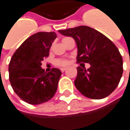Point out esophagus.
I'll return each mask as SVG.
<instances>
[{"label": "esophagus", "instance_id": "34e87169", "mask_svg": "<svg viewBox=\"0 0 130 130\" xmlns=\"http://www.w3.org/2000/svg\"><path fill=\"white\" fill-rule=\"evenodd\" d=\"M66 70H67V68H61V69H60V71H61L62 72H65Z\"/></svg>", "mask_w": 130, "mask_h": 130}]
</instances>
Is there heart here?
<instances>
[{
	"label": "heart",
	"instance_id": "obj_1",
	"mask_svg": "<svg viewBox=\"0 0 130 130\" xmlns=\"http://www.w3.org/2000/svg\"><path fill=\"white\" fill-rule=\"evenodd\" d=\"M69 63L68 60H60L58 59L56 61V65L58 66H65Z\"/></svg>",
	"mask_w": 130,
	"mask_h": 130
}]
</instances>
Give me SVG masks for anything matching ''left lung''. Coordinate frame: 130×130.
<instances>
[{
	"label": "left lung",
	"mask_w": 130,
	"mask_h": 130,
	"mask_svg": "<svg viewBox=\"0 0 130 130\" xmlns=\"http://www.w3.org/2000/svg\"><path fill=\"white\" fill-rule=\"evenodd\" d=\"M58 32L75 40L78 52L76 62H87L90 68H77L74 85L83 95L100 100L116 88L123 74V58L118 48L108 37L86 26Z\"/></svg>",
	"instance_id": "8db88e82"
}]
</instances>
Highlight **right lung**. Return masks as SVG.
Instances as JSON below:
<instances>
[{
  "label": "right lung",
  "mask_w": 130,
  "mask_h": 130,
  "mask_svg": "<svg viewBox=\"0 0 130 130\" xmlns=\"http://www.w3.org/2000/svg\"><path fill=\"white\" fill-rule=\"evenodd\" d=\"M54 32H39L22 43L13 54L9 64V79L14 93L22 100L32 105L50 100L56 92L62 72L53 68L46 72L41 68L48 56Z\"/></svg>",
  "instance_id": "right-lung-1"
}]
</instances>
